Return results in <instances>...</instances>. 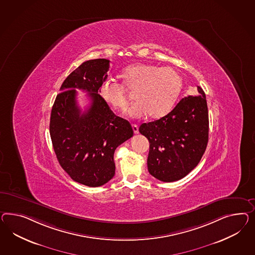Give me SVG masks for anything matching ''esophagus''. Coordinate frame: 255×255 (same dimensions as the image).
<instances>
[{
	"instance_id": "obj_1",
	"label": "esophagus",
	"mask_w": 255,
	"mask_h": 255,
	"mask_svg": "<svg viewBox=\"0 0 255 255\" xmlns=\"http://www.w3.org/2000/svg\"><path fill=\"white\" fill-rule=\"evenodd\" d=\"M131 127H132V130H133V132H134V133H138V132H139L138 125H136V124H132V125H131Z\"/></svg>"
}]
</instances>
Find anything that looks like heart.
I'll list each match as a JSON object with an SVG mask.
<instances>
[{"label": "heart", "mask_w": 255, "mask_h": 255, "mask_svg": "<svg viewBox=\"0 0 255 255\" xmlns=\"http://www.w3.org/2000/svg\"><path fill=\"white\" fill-rule=\"evenodd\" d=\"M122 77L124 85L134 91L136 103L129 110L132 118L147 114L151 119L164 117L172 110L182 88L181 76L170 67L135 63L126 67L122 71ZM99 95L114 110L124 112L129 106L124 86L110 79L101 83Z\"/></svg>", "instance_id": "obj_1"}]
</instances>
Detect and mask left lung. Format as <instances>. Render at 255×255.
Here are the masks:
<instances>
[{"instance_id": "1", "label": "left lung", "mask_w": 255, "mask_h": 255, "mask_svg": "<svg viewBox=\"0 0 255 255\" xmlns=\"http://www.w3.org/2000/svg\"><path fill=\"white\" fill-rule=\"evenodd\" d=\"M188 96L164 117L139 127L149 141L148 172L162 182L184 178L199 164L206 150L209 115L206 96Z\"/></svg>"}]
</instances>
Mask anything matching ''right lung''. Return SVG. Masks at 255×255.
Instances as JSON below:
<instances>
[{
	"mask_svg": "<svg viewBox=\"0 0 255 255\" xmlns=\"http://www.w3.org/2000/svg\"><path fill=\"white\" fill-rule=\"evenodd\" d=\"M110 60L83 62L61 85L50 119V135L59 164L70 178L84 186H103L115 174L114 152L133 135L131 124L116 116L99 95L108 78ZM76 89L91 100L83 113L76 103Z\"/></svg>",
	"mask_w": 255,
	"mask_h": 255,
	"instance_id": "obj_1",
	"label": "right lung"
}]
</instances>
